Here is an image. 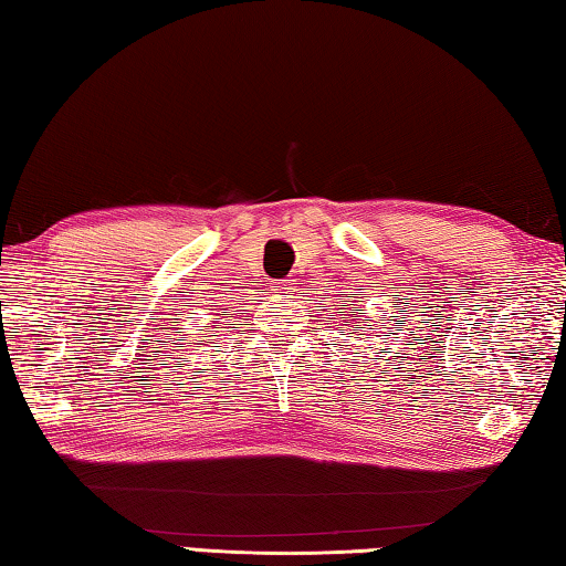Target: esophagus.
Listing matches in <instances>:
<instances>
[{
  "mask_svg": "<svg viewBox=\"0 0 566 566\" xmlns=\"http://www.w3.org/2000/svg\"><path fill=\"white\" fill-rule=\"evenodd\" d=\"M274 284H276V290H280V292H292L294 290V280H280Z\"/></svg>",
  "mask_w": 566,
  "mask_h": 566,
  "instance_id": "1",
  "label": "esophagus"
}]
</instances>
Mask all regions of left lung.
I'll return each instance as SVG.
<instances>
[{
    "label": "left lung",
    "instance_id": "1",
    "mask_svg": "<svg viewBox=\"0 0 566 566\" xmlns=\"http://www.w3.org/2000/svg\"><path fill=\"white\" fill-rule=\"evenodd\" d=\"M359 312H361V310H359ZM367 327H371V324H367Z\"/></svg>",
    "mask_w": 566,
    "mask_h": 566
}]
</instances>
